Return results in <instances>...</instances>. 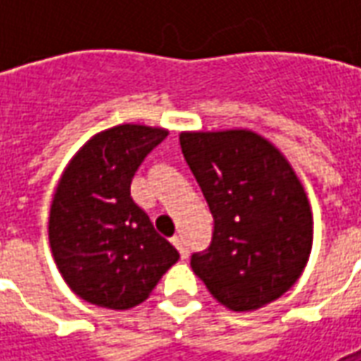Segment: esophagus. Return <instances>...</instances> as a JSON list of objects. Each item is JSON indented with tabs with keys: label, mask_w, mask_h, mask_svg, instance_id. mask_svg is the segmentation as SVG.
Here are the masks:
<instances>
[{
	"label": "esophagus",
	"mask_w": 361,
	"mask_h": 361,
	"mask_svg": "<svg viewBox=\"0 0 361 361\" xmlns=\"http://www.w3.org/2000/svg\"><path fill=\"white\" fill-rule=\"evenodd\" d=\"M172 243L176 245V250L180 251L181 259L188 257V247H185V242H183V238H181V235H173Z\"/></svg>",
	"instance_id": "34e87169"
}]
</instances>
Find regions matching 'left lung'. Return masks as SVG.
<instances>
[{"mask_svg": "<svg viewBox=\"0 0 361 361\" xmlns=\"http://www.w3.org/2000/svg\"><path fill=\"white\" fill-rule=\"evenodd\" d=\"M181 152L214 219L191 269L232 311H257L294 286L313 245L307 193L288 158L251 129L181 131Z\"/></svg>", "mask_w": 361, "mask_h": 361, "instance_id": "8db88e82", "label": "left lung"}]
</instances>
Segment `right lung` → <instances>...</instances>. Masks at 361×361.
<instances>
[{
  "label": "right lung",
  "instance_id": "right-lung-1",
  "mask_svg": "<svg viewBox=\"0 0 361 361\" xmlns=\"http://www.w3.org/2000/svg\"><path fill=\"white\" fill-rule=\"evenodd\" d=\"M164 127L121 123L75 152L50 204L48 238L71 292L106 310H131L180 259L131 199V180Z\"/></svg>",
  "mask_w": 361,
  "mask_h": 361
}]
</instances>
